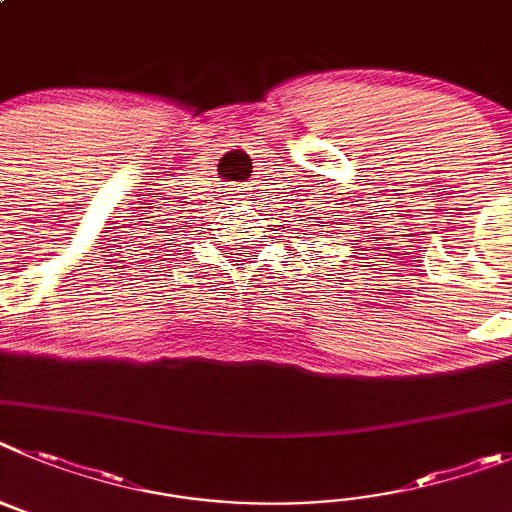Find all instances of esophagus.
<instances>
[{"label":"esophagus","mask_w":512,"mask_h":512,"mask_svg":"<svg viewBox=\"0 0 512 512\" xmlns=\"http://www.w3.org/2000/svg\"><path fill=\"white\" fill-rule=\"evenodd\" d=\"M229 191H232V199H245L247 191H250V188H245V186H234V188H229Z\"/></svg>","instance_id":"obj_1"}]
</instances>
